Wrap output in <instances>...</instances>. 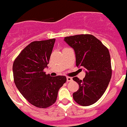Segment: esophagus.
Wrapping results in <instances>:
<instances>
[{
    "mask_svg": "<svg viewBox=\"0 0 127 127\" xmlns=\"http://www.w3.org/2000/svg\"><path fill=\"white\" fill-rule=\"evenodd\" d=\"M72 81V78H71V77H69V76L66 77V81L70 82V81Z\"/></svg>",
    "mask_w": 127,
    "mask_h": 127,
    "instance_id": "esophagus-1",
    "label": "esophagus"
}]
</instances>
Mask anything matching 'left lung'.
Returning <instances> with one entry per match:
<instances>
[{
	"mask_svg": "<svg viewBox=\"0 0 127 127\" xmlns=\"http://www.w3.org/2000/svg\"><path fill=\"white\" fill-rule=\"evenodd\" d=\"M64 41L74 49L76 66L86 70L83 80L77 77L73 78L79 85V89L73 93V99L84 106L93 104L101 97L111 78L108 49L98 39L90 34L66 36Z\"/></svg>",
	"mask_w": 127,
	"mask_h": 127,
	"instance_id": "1",
	"label": "left lung"
}]
</instances>
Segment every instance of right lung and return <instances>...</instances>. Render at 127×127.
I'll use <instances>...</instances> for the list:
<instances>
[{
    "label": "right lung",
    "mask_w": 127,
    "mask_h": 127,
    "mask_svg": "<svg viewBox=\"0 0 127 127\" xmlns=\"http://www.w3.org/2000/svg\"><path fill=\"white\" fill-rule=\"evenodd\" d=\"M56 39L31 43L16 58L13 65L14 82L25 98L40 108L56 102L59 89L66 81L64 76H51L48 67Z\"/></svg>",
    "instance_id": "obj_1"
}]
</instances>
